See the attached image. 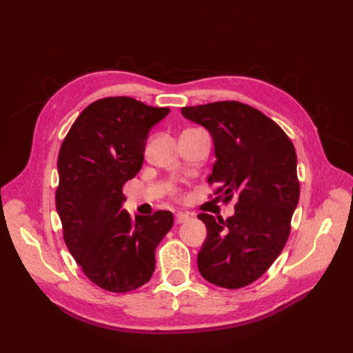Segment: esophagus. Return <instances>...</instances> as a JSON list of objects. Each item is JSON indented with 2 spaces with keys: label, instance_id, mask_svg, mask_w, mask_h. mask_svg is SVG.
I'll return each mask as SVG.
<instances>
[{
  "label": "esophagus",
  "instance_id": "esophagus-1",
  "mask_svg": "<svg viewBox=\"0 0 353 353\" xmlns=\"http://www.w3.org/2000/svg\"><path fill=\"white\" fill-rule=\"evenodd\" d=\"M190 213H184V212H178L175 215V223H184L190 219Z\"/></svg>",
  "mask_w": 353,
  "mask_h": 353
}]
</instances>
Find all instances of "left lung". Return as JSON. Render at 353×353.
I'll use <instances>...</instances> for the list:
<instances>
[{
  "instance_id": "8db88e82",
  "label": "left lung",
  "mask_w": 353,
  "mask_h": 353,
  "mask_svg": "<svg viewBox=\"0 0 353 353\" xmlns=\"http://www.w3.org/2000/svg\"><path fill=\"white\" fill-rule=\"evenodd\" d=\"M181 112L212 135L216 162L208 181L216 185L218 199L228 203L237 196L232 216L199 215L208 230L199 271L219 287L249 285L279 258L290 234L301 193L294 145L268 116L239 101Z\"/></svg>"
}]
</instances>
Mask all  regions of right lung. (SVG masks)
Instances as JSON below:
<instances>
[{
    "mask_svg": "<svg viewBox=\"0 0 353 353\" xmlns=\"http://www.w3.org/2000/svg\"><path fill=\"white\" fill-rule=\"evenodd\" d=\"M169 113L130 97L91 103L63 141L56 208L63 239L87 279L126 293L152 279L154 250L174 225L169 210L131 218L122 187L143 166L152 128Z\"/></svg>",
    "mask_w": 353,
    "mask_h": 353,
    "instance_id": "add662e5",
    "label": "right lung"
}]
</instances>
